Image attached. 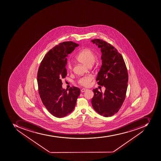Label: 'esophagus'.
I'll return each instance as SVG.
<instances>
[{
    "instance_id": "obj_1",
    "label": "esophagus",
    "mask_w": 161,
    "mask_h": 161,
    "mask_svg": "<svg viewBox=\"0 0 161 161\" xmlns=\"http://www.w3.org/2000/svg\"><path fill=\"white\" fill-rule=\"evenodd\" d=\"M87 89H84V88H83V89H82L81 90V92H85L86 91H87Z\"/></svg>"
}]
</instances>
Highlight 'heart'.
<instances>
[{
  "instance_id": "heart-1",
  "label": "heart",
  "mask_w": 161,
  "mask_h": 161,
  "mask_svg": "<svg viewBox=\"0 0 161 161\" xmlns=\"http://www.w3.org/2000/svg\"><path fill=\"white\" fill-rule=\"evenodd\" d=\"M77 60L86 66H91L94 63L95 60V55L94 52L89 48H85L80 51L76 57ZM67 69L71 70L72 63L69 61L67 64ZM92 80V75H87L81 77L79 80V84L83 86H87L90 85V82Z\"/></svg>"
}]
</instances>
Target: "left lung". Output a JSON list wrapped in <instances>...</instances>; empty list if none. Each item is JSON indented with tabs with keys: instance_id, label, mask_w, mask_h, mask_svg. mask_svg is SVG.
Segmentation results:
<instances>
[{
	"instance_id": "8db88e82",
	"label": "left lung",
	"mask_w": 161,
	"mask_h": 161,
	"mask_svg": "<svg viewBox=\"0 0 161 161\" xmlns=\"http://www.w3.org/2000/svg\"><path fill=\"white\" fill-rule=\"evenodd\" d=\"M101 49L102 64L97 74L98 85L105 86L103 93L93 89L92 107L97 113L108 117L118 112L125 99L128 75L121 54L110 44L102 40H91Z\"/></svg>"
}]
</instances>
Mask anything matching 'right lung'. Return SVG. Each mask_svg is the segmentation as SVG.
Returning a JSON list of instances; mask_svg holds the SVG:
<instances>
[{"label":"right lung","instance_id":"right-lung-1","mask_svg":"<svg viewBox=\"0 0 161 161\" xmlns=\"http://www.w3.org/2000/svg\"><path fill=\"white\" fill-rule=\"evenodd\" d=\"M67 41L59 43L45 55L41 62L38 74V90L43 105L54 116L62 118L75 109L80 91L72 86L69 91L62 87V79L67 75V58L79 46Z\"/></svg>","mask_w":161,"mask_h":161}]
</instances>
